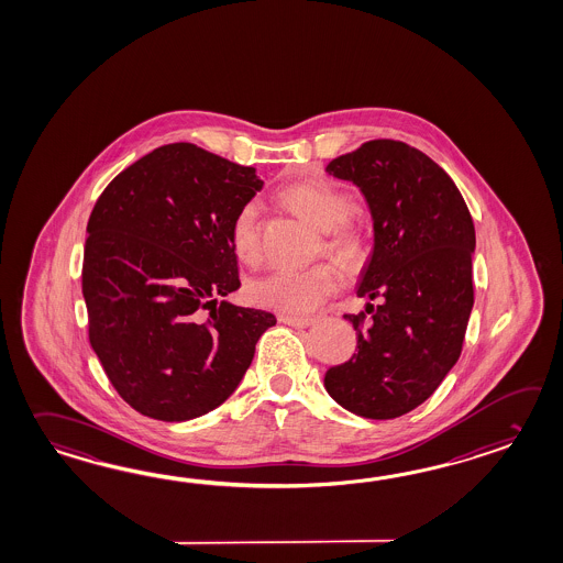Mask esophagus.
<instances>
[{
	"instance_id": "34e87169",
	"label": "esophagus",
	"mask_w": 563,
	"mask_h": 563,
	"mask_svg": "<svg viewBox=\"0 0 563 563\" xmlns=\"http://www.w3.org/2000/svg\"><path fill=\"white\" fill-rule=\"evenodd\" d=\"M278 321L280 323H285V325L290 327H309L312 325V317H295V314H280L278 317Z\"/></svg>"
}]
</instances>
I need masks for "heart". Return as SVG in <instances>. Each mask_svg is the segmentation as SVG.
<instances>
[{"mask_svg":"<svg viewBox=\"0 0 563 563\" xmlns=\"http://www.w3.org/2000/svg\"><path fill=\"white\" fill-rule=\"evenodd\" d=\"M285 201L295 212L311 220L319 230H325L327 252L345 263L362 261L365 254L362 232L350 222L355 203L345 191L325 184H299L285 191ZM258 216V201H246L230 225V244L242 263H256L261 256ZM338 287V268L321 263L305 271L278 268L261 276L249 285V297L254 305L264 309L305 314L319 309Z\"/></svg>","mask_w":563,"mask_h":563,"instance_id":"heart-1","label":"heart"}]
</instances>
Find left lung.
I'll return each mask as SVG.
<instances>
[{
	"label": "left lung",
	"instance_id": "left-lung-1",
	"mask_svg": "<svg viewBox=\"0 0 563 563\" xmlns=\"http://www.w3.org/2000/svg\"><path fill=\"white\" fill-rule=\"evenodd\" d=\"M327 174L353 181L372 210L374 252L357 297L379 305L345 314L357 353L327 372L325 389L350 412L391 420L428 400L461 357L475 302V224L450 175L401 141H367Z\"/></svg>",
	"mask_w": 563,
	"mask_h": 563
}]
</instances>
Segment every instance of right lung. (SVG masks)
<instances>
[{
  "label": "right lung",
  "mask_w": 563,
  "mask_h": 563,
  "mask_svg": "<svg viewBox=\"0 0 563 563\" xmlns=\"http://www.w3.org/2000/svg\"><path fill=\"white\" fill-rule=\"evenodd\" d=\"M264 181L191 143L163 145L100 194L87 225L88 339L139 413L186 422L238 388L273 312L218 302L240 287L230 225Z\"/></svg>",
  "instance_id": "right-lung-1"
}]
</instances>
